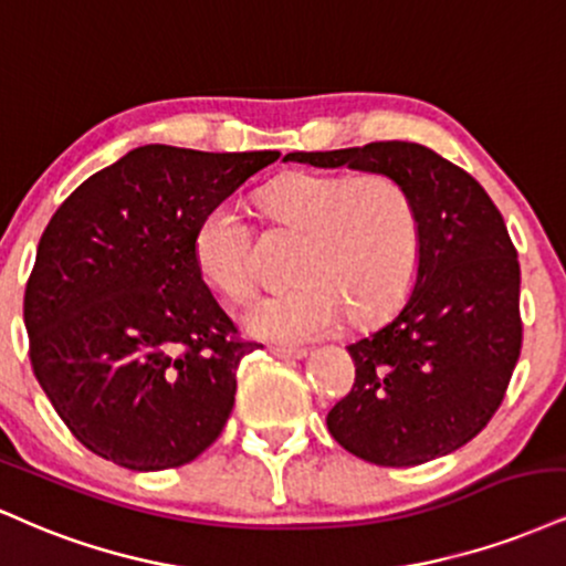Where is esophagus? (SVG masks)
I'll use <instances>...</instances> for the list:
<instances>
[{"label":"esophagus","instance_id":"34e87169","mask_svg":"<svg viewBox=\"0 0 566 566\" xmlns=\"http://www.w3.org/2000/svg\"><path fill=\"white\" fill-rule=\"evenodd\" d=\"M270 355L281 357V360H302L307 355V349H298V347H281V344H272Z\"/></svg>","mask_w":566,"mask_h":566}]
</instances>
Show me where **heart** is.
Returning <instances> with one entry per match:
<instances>
[{
	"mask_svg": "<svg viewBox=\"0 0 566 566\" xmlns=\"http://www.w3.org/2000/svg\"><path fill=\"white\" fill-rule=\"evenodd\" d=\"M270 228L298 235L296 285L259 298L243 325L272 342L328 334L347 312L352 325L389 315L413 289L421 264V217L402 182L384 171H294L256 196ZM201 275L230 302L254 294V230L228 203L201 217L192 238Z\"/></svg>",
	"mask_w": 566,
	"mask_h": 566,
	"instance_id": "heart-1",
	"label": "heart"
}]
</instances>
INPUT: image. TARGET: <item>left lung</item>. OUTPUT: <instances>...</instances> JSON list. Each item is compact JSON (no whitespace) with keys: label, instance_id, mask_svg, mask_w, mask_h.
<instances>
[{"label":"left lung","instance_id":"left-lung-1","mask_svg":"<svg viewBox=\"0 0 566 566\" xmlns=\"http://www.w3.org/2000/svg\"><path fill=\"white\" fill-rule=\"evenodd\" d=\"M285 158L384 171L421 217L413 294L395 321L347 347L355 384L331 408L328 431L376 467H418L463 448L501 408L522 352L520 259L493 198L418 143Z\"/></svg>","mask_w":566,"mask_h":566}]
</instances>
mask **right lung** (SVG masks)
Segmentation results:
<instances>
[{
	"label": "right lung",
	"instance_id": "obj_1",
	"mask_svg": "<svg viewBox=\"0 0 566 566\" xmlns=\"http://www.w3.org/2000/svg\"><path fill=\"white\" fill-rule=\"evenodd\" d=\"M277 150L143 145L84 179L42 232L23 321L36 381L86 450L132 471L190 463L222 434L238 336L192 254L201 217Z\"/></svg>",
	"mask_w": 566,
	"mask_h": 566
}]
</instances>
